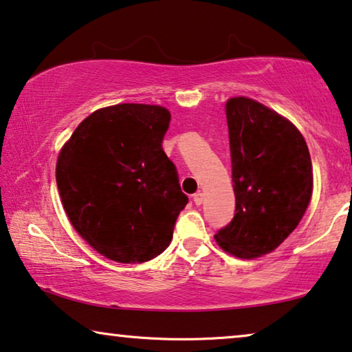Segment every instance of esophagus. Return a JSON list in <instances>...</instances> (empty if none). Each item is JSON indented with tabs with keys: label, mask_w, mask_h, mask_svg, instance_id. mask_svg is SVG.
Segmentation results:
<instances>
[{
	"label": "esophagus",
	"mask_w": 352,
	"mask_h": 352,
	"mask_svg": "<svg viewBox=\"0 0 352 352\" xmlns=\"http://www.w3.org/2000/svg\"><path fill=\"white\" fill-rule=\"evenodd\" d=\"M192 201H195V204H196V206H201V204H202V201H204V195H202L201 191L195 192V196H192Z\"/></svg>",
	"instance_id": "34e87169"
}]
</instances>
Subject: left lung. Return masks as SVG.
<instances>
[{
  "label": "left lung",
  "instance_id": "1",
  "mask_svg": "<svg viewBox=\"0 0 352 352\" xmlns=\"http://www.w3.org/2000/svg\"><path fill=\"white\" fill-rule=\"evenodd\" d=\"M226 121L236 210L215 241L237 258H256L300 223L313 195V164L298 129L268 107L230 98Z\"/></svg>",
  "mask_w": 352,
  "mask_h": 352
}]
</instances>
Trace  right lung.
Wrapping results in <instances>:
<instances>
[{
	"label": "right lung",
	"mask_w": 352,
	"mask_h": 352,
	"mask_svg": "<svg viewBox=\"0 0 352 352\" xmlns=\"http://www.w3.org/2000/svg\"><path fill=\"white\" fill-rule=\"evenodd\" d=\"M170 113L120 103L87 116L57 160V188L75 230L98 254L143 263L170 244L188 204L162 150Z\"/></svg>",
	"instance_id": "1"
}]
</instances>
